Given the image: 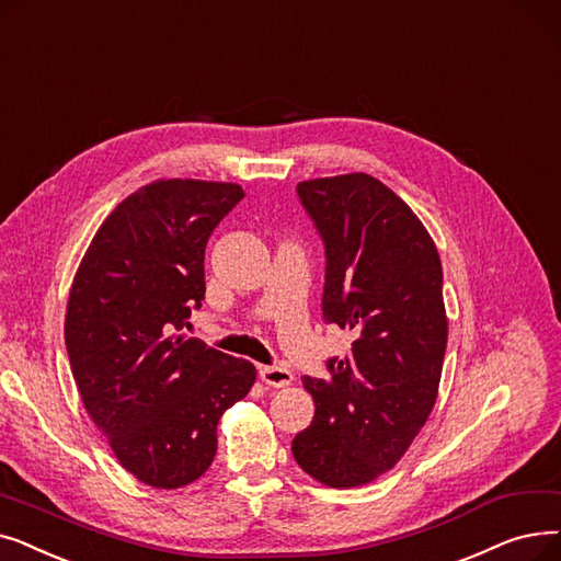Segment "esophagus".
Wrapping results in <instances>:
<instances>
[{"instance_id":"esophagus-1","label":"esophagus","mask_w":561,"mask_h":561,"mask_svg":"<svg viewBox=\"0 0 561 561\" xmlns=\"http://www.w3.org/2000/svg\"><path fill=\"white\" fill-rule=\"evenodd\" d=\"M260 379L266 383V386H274V388H285L291 383V371L285 369V367H260Z\"/></svg>"}]
</instances>
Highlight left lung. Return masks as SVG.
Masks as SVG:
<instances>
[{"mask_svg": "<svg viewBox=\"0 0 561 561\" xmlns=\"http://www.w3.org/2000/svg\"><path fill=\"white\" fill-rule=\"evenodd\" d=\"M327 255L322 317L354 335L327 379L304 377L314 399L291 440L297 463L333 489L390 470L430 417L447 346L443 266L411 207L365 173L297 184Z\"/></svg>", "mask_w": 561, "mask_h": 561, "instance_id": "8db88e82", "label": "left lung"}]
</instances>
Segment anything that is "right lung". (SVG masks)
Wrapping results in <instances>:
<instances>
[{"label":"right lung","instance_id":"1","mask_svg":"<svg viewBox=\"0 0 561 561\" xmlns=\"http://www.w3.org/2000/svg\"><path fill=\"white\" fill-rule=\"evenodd\" d=\"M244 198L232 182L157 180L95 232L72 280L66 350L82 402L139 482L180 489L217 455V424L255 367L198 337L205 247Z\"/></svg>","mask_w":561,"mask_h":561}]
</instances>
